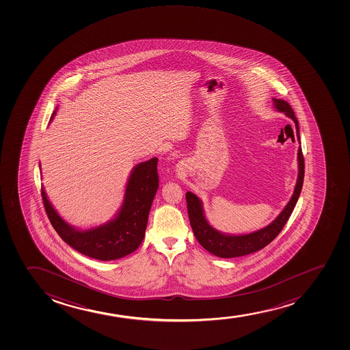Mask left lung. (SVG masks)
<instances>
[{
    "label": "left lung",
    "mask_w": 350,
    "mask_h": 350,
    "mask_svg": "<svg viewBox=\"0 0 350 350\" xmlns=\"http://www.w3.org/2000/svg\"><path fill=\"white\" fill-rule=\"evenodd\" d=\"M273 101L274 106L279 112L285 113L287 117L294 121L295 129H297V139L300 141L299 122H297V117L294 116V111L291 107V105L286 100L275 99V98ZM297 162H299V175H297V185L294 189L293 196L289 200L285 209L282 210L280 215L266 228H262V229L258 230L256 232L249 233V234L229 236V234H224V233H221L217 230L213 229V226L205 219L200 198L190 191L185 193L190 225L193 228L195 237L198 243L206 251H209L210 254L221 258L241 257V256L257 252L259 250L264 249L266 245H269V243L273 241L279 233L282 232V230L284 229V226L288 221L289 216L293 213L294 206L297 204V198L301 193L304 176H305V160L302 155L301 146L297 150Z\"/></svg>",
    "instance_id": "8db88e82"
}]
</instances>
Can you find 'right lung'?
<instances>
[{"instance_id":"add662e5","label":"right lung","mask_w":350,"mask_h":350,"mask_svg":"<svg viewBox=\"0 0 350 350\" xmlns=\"http://www.w3.org/2000/svg\"><path fill=\"white\" fill-rule=\"evenodd\" d=\"M56 111L53 113L51 119ZM159 188L157 157L133 169L125 200L117 217L99 228L79 231L63 221L42 188V200L49 221L63 241L73 249L98 260H114L132 254L145 237L149 210Z\"/></svg>"}]
</instances>
